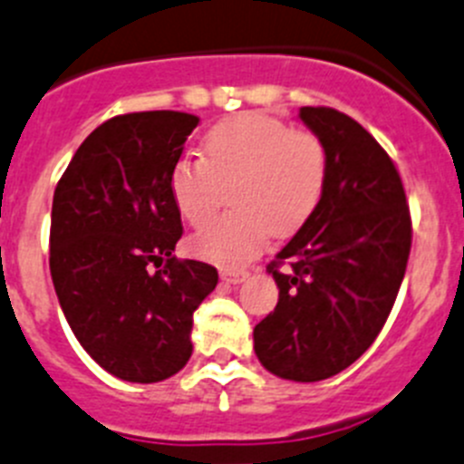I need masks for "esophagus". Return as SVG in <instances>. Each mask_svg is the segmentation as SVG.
<instances>
[{
    "label": "esophagus",
    "mask_w": 464,
    "mask_h": 464,
    "mask_svg": "<svg viewBox=\"0 0 464 464\" xmlns=\"http://www.w3.org/2000/svg\"><path fill=\"white\" fill-rule=\"evenodd\" d=\"M219 276H222V281H227V284H242V281L249 279V272H231V270H222L219 272Z\"/></svg>",
    "instance_id": "34e87169"
}]
</instances>
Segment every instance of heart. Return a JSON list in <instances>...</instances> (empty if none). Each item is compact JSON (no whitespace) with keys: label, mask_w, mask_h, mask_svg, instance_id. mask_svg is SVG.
<instances>
[{"label":"heart","mask_w":464,"mask_h":464,"mask_svg":"<svg viewBox=\"0 0 464 464\" xmlns=\"http://www.w3.org/2000/svg\"><path fill=\"white\" fill-rule=\"evenodd\" d=\"M327 179L323 141L266 114H240L218 123L203 140V158L180 155L169 171V192L180 218L206 222L222 185L233 183L236 208L198 228L194 256L219 267H242L263 252L272 231L291 233L311 218Z\"/></svg>","instance_id":"1"}]
</instances>
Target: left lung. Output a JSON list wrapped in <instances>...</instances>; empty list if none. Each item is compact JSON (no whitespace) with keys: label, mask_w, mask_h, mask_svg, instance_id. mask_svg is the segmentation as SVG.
<instances>
[{"label":"left lung","mask_w":464,"mask_h":464,"mask_svg":"<svg viewBox=\"0 0 464 464\" xmlns=\"http://www.w3.org/2000/svg\"><path fill=\"white\" fill-rule=\"evenodd\" d=\"M300 119L323 141L327 179L311 218L267 266L279 302L254 327V350L270 373L318 382L357 362L387 323L412 222L392 158L357 121L332 107H302Z\"/></svg>","instance_id":"obj_1"}]
</instances>
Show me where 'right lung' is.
I'll return each mask as SVG.
<instances>
[{
	"mask_svg": "<svg viewBox=\"0 0 464 464\" xmlns=\"http://www.w3.org/2000/svg\"><path fill=\"white\" fill-rule=\"evenodd\" d=\"M197 125L183 111L114 116L82 141L54 189L56 297L82 348L125 382L183 369L194 311L219 279L208 263L173 256L183 224L169 171Z\"/></svg>",
	"mask_w": 464,
	"mask_h": 464,
	"instance_id": "obj_1",
	"label": "right lung"
}]
</instances>
